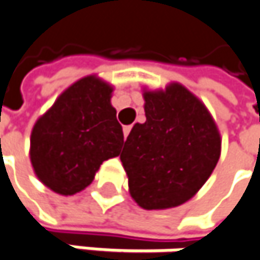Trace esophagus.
<instances>
[{
    "instance_id": "1",
    "label": "esophagus",
    "mask_w": 260,
    "mask_h": 260,
    "mask_svg": "<svg viewBox=\"0 0 260 260\" xmlns=\"http://www.w3.org/2000/svg\"><path fill=\"white\" fill-rule=\"evenodd\" d=\"M129 132H131V126H123V137H125V138H128Z\"/></svg>"
}]
</instances>
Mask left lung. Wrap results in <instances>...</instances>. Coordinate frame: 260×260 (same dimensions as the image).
<instances>
[{
	"label": "left lung",
	"mask_w": 260,
	"mask_h": 260,
	"mask_svg": "<svg viewBox=\"0 0 260 260\" xmlns=\"http://www.w3.org/2000/svg\"><path fill=\"white\" fill-rule=\"evenodd\" d=\"M145 120L135 123L120 160L132 199L147 210L185 203L202 188L221 154L207 109L182 85L144 92Z\"/></svg>",
	"instance_id": "1"
}]
</instances>
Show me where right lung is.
<instances>
[{"instance_id": "1", "label": "right lung", "mask_w": 260, "mask_h": 260, "mask_svg": "<svg viewBox=\"0 0 260 260\" xmlns=\"http://www.w3.org/2000/svg\"><path fill=\"white\" fill-rule=\"evenodd\" d=\"M110 94L106 82L84 78L68 88L35 123L30 161L48 188L63 196L84 190L103 161L119 156L123 131Z\"/></svg>"}]
</instances>
